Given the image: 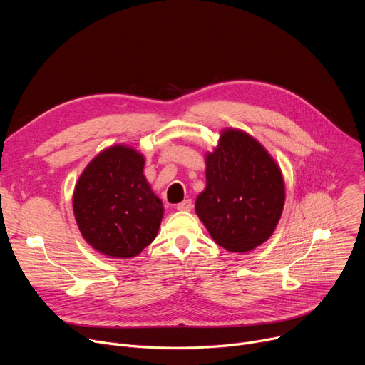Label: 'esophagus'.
I'll use <instances>...</instances> for the list:
<instances>
[{
  "mask_svg": "<svg viewBox=\"0 0 365 365\" xmlns=\"http://www.w3.org/2000/svg\"><path fill=\"white\" fill-rule=\"evenodd\" d=\"M192 207H193V205H192V200H190V199H185L183 202H180V203L176 205V210H178V211H185V212L192 211Z\"/></svg>",
  "mask_w": 365,
  "mask_h": 365,
  "instance_id": "esophagus-1",
  "label": "esophagus"
}]
</instances>
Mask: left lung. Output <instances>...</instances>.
<instances>
[{
	"label": "left lung",
	"mask_w": 365,
	"mask_h": 365,
	"mask_svg": "<svg viewBox=\"0 0 365 365\" xmlns=\"http://www.w3.org/2000/svg\"><path fill=\"white\" fill-rule=\"evenodd\" d=\"M205 163L206 187L195 211L214 241L234 252L267 241L286 197L282 170L269 151L250 134L227 128Z\"/></svg>",
	"instance_id": "8db88e82"
}]
</instances>
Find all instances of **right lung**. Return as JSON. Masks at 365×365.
I'll return each instance as SVG.
<instances>
[{
  "label": "right lung",
  "instance_id": "obj_1",
  "mask_svg": "<svg viewBox=\"0 0 365 365\" xmlns=\"http://www.w3.org/2000/svg\"><path fill=\"white\" fill-rule=\"evenodd\" d=\"M143 169L141 153L117 144L93 158L76 182V224L85 241L103 255L133 258L158 235L163 203Z\"/></svg>",
  "mask_w": 365,
  "mask_h": 365
}]
</instances>
